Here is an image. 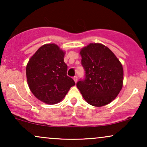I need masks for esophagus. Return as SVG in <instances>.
<instances>
[{
    "label": "esophagus",
    "mask_w": 147,
    "mask_h": 147,
    "mask_svg": "<svg viewBox=\"0 0 147 147\" xmlns=\"http://www.w3.org/2000/svg\"><path fill=\"white\" fill-rule=\"evenodd\" d=\"M73 79H74V82H76H76H78V77H77V76H74V78H73Z\"/></svg>",
    "instance_id": "34e87169"
}]
</instances>
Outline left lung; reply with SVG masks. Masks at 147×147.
<instances>
[{
    "label": "left lung",
    "instance_id": "obj_1",
    "mask_svg": "<svg viewBox=\"0 0 147 147\" xmlns=\"http://www.w3.org/2000/svg\"><path fill=\"white\" fill-rule=\"evenodd\" d=\"M85 77L76 86L88 104L105 106L115 99L123 83V68L111 50L100 43H90L80 51Z\"/></svg>",
    "mask_w": 147,
    "mask_h": 147
}]
</instances>
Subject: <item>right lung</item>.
I'll list each match as a JSON object with an SVG mask.
<instances>
[{
  "instance_id": "right-lung-1",
  "label": "right lung",
  "mask_w": 147,
  "mask_h": 147,
  "mask_svg": "<svg viewBox=\"0 0 147 147\" xmlns=\"http://www.w3.org/2000/svg\"><path fill=\"white\" fill-rule=\"evenodd\" d=\"M64 52L55 44L41 46L26 68L29 87L36 98L48 104L58 103L75 82L67 76Z\"/></svg>"
}]
</instances>
